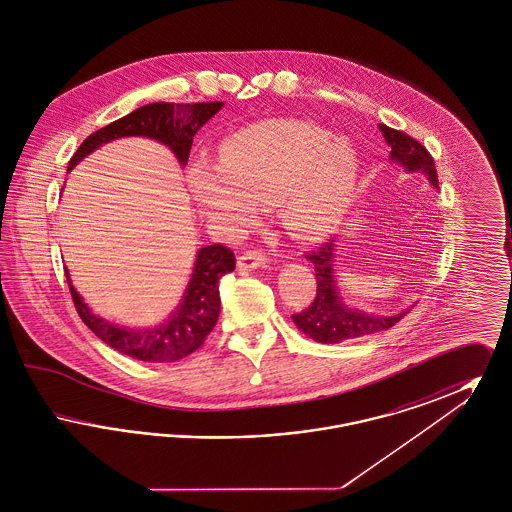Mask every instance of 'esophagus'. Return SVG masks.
<instances>
[{"label":"esophagus","instance_id":"obj_1","mask_svg":"<svg viewBox=\"0 0 512 512\" xmlns=\"http://www.w3.org/2000/svg\"><path fill=\"white\" fill-rule=\"evenodd\" d=\"M265 261H267V255L263 251L251 249L238 257V268L240 270H255V268L265 265Z\"/></svg>","mask_w":512,"mask_h":512}]
</instances>
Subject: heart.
Wrapping results in <instances>:
<instances>
[{"label": "heart", "mask_w": 512, "mask_h": 512, "mask_svg": "<svg viewBox=\"0 0 512 512\" xmlns=\"http://www.w3.org/2000/svg\"><path fill=\"white\" fill-rule=\"evenodd\" d=\"M357 172L345 140L311 122L268 119L224 138L217 165L194 161L188 186L209 219L251 222L259 205H276L293 238L311 242L340 224Z\"/></svg>", "instance_id": "1"}]
</instances>
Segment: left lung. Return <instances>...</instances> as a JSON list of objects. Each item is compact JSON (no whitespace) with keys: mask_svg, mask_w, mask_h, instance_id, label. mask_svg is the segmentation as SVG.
I'll use <instances>...</instances> for the list:
<instances>
[{"mask_svg":"<svg viewBox=\"0 0 512 512\" xmlns=\"http://www.w3.org/2000/svg\"><path fill=\"white\" fill-rule=\"evenodd\" d=\"M378 126L388 146L391 147L390 161L401 165L409 172H424L428 176V182L434 188H438V172L428 149L411 136L399 130H393L386 124H378ZM305 257L315 265L317 295H315V301L305 311L292 315V320L303 334H307L318 343H340V341L372 336L395 326L409 313V309H405L393 317H382V315H370L361 309H353L345 305L340 290L336 286L334 240H328L326 244L320 245L317 251H311Z\"/></svg>","mask_w":512,"mask_h":512,"instance_id":"left-lung-1","label":"left lung"}]
</instances>
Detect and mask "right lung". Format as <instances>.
Here are the masks:
<instances>
[{
	"mask_svg": "<svg viewBox=\"0 0 512 512\" xmlns=\"http://www.w3.org/2000/svg\"><path fill=\"white\" fill-rule=\"evenodd\" d=\"M222 101L209 103H149L119 121L111 122L98 132L90 134L76 149L69 161V171L96 151L103 144L119 138L142 136L171 147L180 165L188 163L195 132L215 117L222 109ZM236 268L234 253L224 245H205L197 251L194 272L182 301L176 305L171 317L157 326L130 328L98 317L82 301L74 290L71 274L65 268V276L71 288L74 307L82 322L98 336L99 340L113 347L122 355H128L146 363H174L203 345L213 332L220 313V278Z\"/></svg>",
	"mask_w": 512,
	"mask_h": 512,
	"instance_id": "obj_1",
	"label": "right lung"
}]
</instances>
